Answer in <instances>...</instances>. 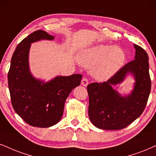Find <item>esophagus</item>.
<instances>
[{
	"instance_id": "esophagus-1",
	"label": "esophagus",
	"mask_w": 156,
	"mask_h": 156,
	"mask_svg": "<svg viewBox=\"0 0 156 156\" xmlns=\"http://www.w3.org/2000/svg\"><path fill=\"white\" fill-rule=\"evenodd\" d=\"M81 84L82 85L84 86V87H87L88 84H89V82H88V80L86 78H83L81 81Z\"/></svg>"
}]
</instances>
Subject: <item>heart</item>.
<instances>
[{
  "mask_svg": "<svg viewBox=\"0 0 156 156\" xmlns=\"http://www.w3.org/2000/svg\"><path fill=\"white\" fill-rule=\"evenodd\" d=\"M126 55L119 46L98 44L84 51L80 63L87 69H92L93 76L101 81L112 78L125 62Z\"/></svg>",
  "mask_w": 156,
  "mask_h": 156,
  "instance_id": "obj_1",
  "label": "heart"
}]
</instances>
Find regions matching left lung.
Returning a JSON list of instances; mask_svg holds the SVG:
<instances>
[{
  "label": "left lung",
  "mask_w": 156,
  "mask_h": 156,
  "mask_svg": "<svg viewBox=\"0 0 156 156\" xmlns=\"http://www.w3.org/2000/svg\"><path fill=\"white\" fill-rule=\"evenodd\" d=\"M134 60L126 63L112 78L103 83L88 84V115L92 124L105 130L124 129L143 112L151 89L148 55L134 44ZM130 75L135 80L133 90L122 95L113 88Z\"/></svg>",
  "instance_id": "8db88e82"
}]
</instances>
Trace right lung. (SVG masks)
<instances>
[{"instance_id": "obj_1", "label": "right lung", "mask_w": 156, "mask_h": 156, "mask_svg": "<svg viewBox=\"0 0 156 156\" xmlns=\"http://www.w3.org/2000/svg\"><path fill=\"white\" fill-rule=\"evenodd\" d=\"M55 36L37 30L17 45L8 74L11 103L16 113L32 126L46 128L60 122L66 100L81 83L82 75L56 76L49 81L34 77L30 68L32 43L53 40Z\"/></svg>"}]
</instances>
